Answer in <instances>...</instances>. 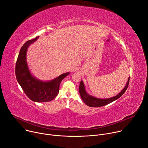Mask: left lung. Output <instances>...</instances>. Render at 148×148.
Returning a JSON list of instances; mask_svg holds the SVG:
<instances>
[{
	"mask_svg": "<svg viewBox=\"0 0 148 148\" xmlns=\"http://www.w3.org/2000/svg\"><path fill=\"white\" fill-rule=\"evenodd\" d=\"M130 77L128 78L127 82L126 83V84L125 85V87L120 92H119L117 95H116L114 97H110V98H106V99H101V98H97L96 97L92 96L87 92L86 86L84 85V83L83 80H82L80 82L79 86V92L80 97H81L83 101L84 102V103L87 105L89 107H99L104 106L105 105L108 104L117 99H119L121 96H122L125 92L126 91L129 83Z\"/></svg>",
	"mask_w": 148,
	"mask_h": 148,
	"instance_id": "left-lung-1",
	"label": "left lung"
}]
</instances>
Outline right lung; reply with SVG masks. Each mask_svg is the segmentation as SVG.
Listing matches in <instances>:
<instances>
[{
	"mask_svg": "<svg viewBox=\"0 0 148 148\" xmlns=\"http://www.w3.org/2000/svg\"><path fill=\"white\" fill-rule=\"evenodd\" d=\"M38 38L26 42L21 48L16 63L15 74L18 83L26 96L33 101L41 103L51 101L58 95L61 81L70 73L62 74L49 81H42L31 73L26 61V53L29 45Z\"/></svg>",
	"mask_w": 148,
	"mask_h": 148,
	"instance_id": "right-lung-1",
	"label": "right lung"
}]
</instances>
